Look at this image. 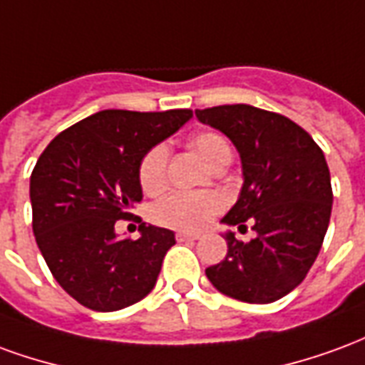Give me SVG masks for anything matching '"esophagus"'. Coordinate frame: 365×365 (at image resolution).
I'll list each match as a JSON object with an SVG mask.
<instances>
[{
	"mask_svg": "<svg viewBox=\"0 0 365 365\" xmlns=\"http://www.w3.org/2000/svg\"><path fill=\"white\" fill-rule=\"evenodd\" d=\"M175 238H178L180 242H185V240H197L199 235H191V232H178Z\"/></svg>",
	"mask_w": 365,
	"mask_h": 365,
	"instance_id": "1",
	"label": "esophagus"
}]
</instances>
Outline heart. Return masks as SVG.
<instances>
[{"label": "heart", "mask_w": 365, "mask_h": 365, "mask_svg": "<svg viewBox=\"0 0 365 365\" xmlns=\"http://www.w3.org/2000/svg\"><path fill=\"white\" fill-rule=\"evenodd\" d=\"M191 146L211 168H217L232 156L225 136L215 130H201L191 138ZM168 148L152 146L138 164V183L144 193L156 195L166 187ZM222 209V199L215 193H182L174 191L156 201L150 209L152 221L178 230H199Z\"/></svg>", "instance_id": "obj_1"}]
</instances>
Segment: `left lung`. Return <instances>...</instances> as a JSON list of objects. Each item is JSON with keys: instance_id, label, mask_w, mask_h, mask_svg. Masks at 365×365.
I'll return each mask as SVG.
<instances>
[{"instance_id": "left-lung-1", "label": "left lung", "mask_w": 365, "mask_h": 365, "mask_svg": "<svg viewBox=\"0 0 365 365\" xmlns=\"http://www.w3.org/2000/svg\"><path fill=\"white\" fill-rule=\"evenodd\" d=\"M203 125L235 144L242 190L222 222L256 237L240 242L227 230V256L205 269L217 291L245 303H272L305 279L319 256L332 211L330 172L311 135L293 120L252 105L195 111Z\"/></svg>"}]
</instances>
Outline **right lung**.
<instances>
[{
    "label": "right lung",
    "instance_id": "obj_1",
    "mask_svg": "<svg viewBox=\"0 0 365 365\" xmlns=\"http://www.w3.org/2000/svg\"><path fill=\"white\" fill-rule=\"evenodd\" d=\"M191 117L105 109L62 130L36 162L29 190L36 246L60 287L91 311H119L154 289L174 232L143 222L130 240L115 222L143 199L144 154Z\"/></svg>",
    "mask_w": 365,
    "mask_h": 365
}]
</instances>
